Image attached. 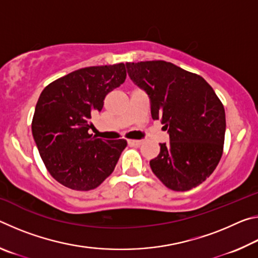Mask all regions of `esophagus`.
<instances>
[{"label":"esophagus","mask_w":258,"mask_h":258,"mask_svg":"<svg viewBox=\"0 0 258 258\" xmlns=\"http://www.w3.org/2000/svg\"><path fill=\"white\" fill-rule=\"evenodd\" d=\"M128 145H131V146H134V147H139V146H141L142 145V140H128Z\"/></svg>","instance_id":"obj_1"}]
</instances>
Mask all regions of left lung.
Wrapping results in <instances>:
<instances>
[{
  "label": "left lung",
  "instance_id": "8db88e82",
  "mask_svg": "<svg viewBox=\"0 0 258 258\" xmlns=\"http://www.w3.org/2000/svg\"><path fill=\"white\" fill-rule=\"evenodd\" d=\"M135 85L150 100L151 116L165 124L169 142L150 160L155 175L174 191H187L211 175L222 157L224 107L212 86L163 60L126 62Z\"/></svg>",
  "mask_w": 258,
  "mask_h": 258
}]
</instances>
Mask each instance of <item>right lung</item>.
Returning <instances> with one entry per match:
<instances>
[{
	"label": "right lung",
	"mask_w": 258,
	"mask_h": 258,
	"mask_svg": "<svg viewBox=\"0 0 258 258\" xmlns=\"http://www.w3.org/2000/svg\"><path fill=\"white\" fill-rule=\"evenodd\" d=\"M125 78L124 63L86 67L52 82L42 91L32 133L47 171L62 185L92 190L115 169L127 142L95 139L89 130L106 95Z\"/></svg>",
	"instance_id": "1"
}]
</instances>
